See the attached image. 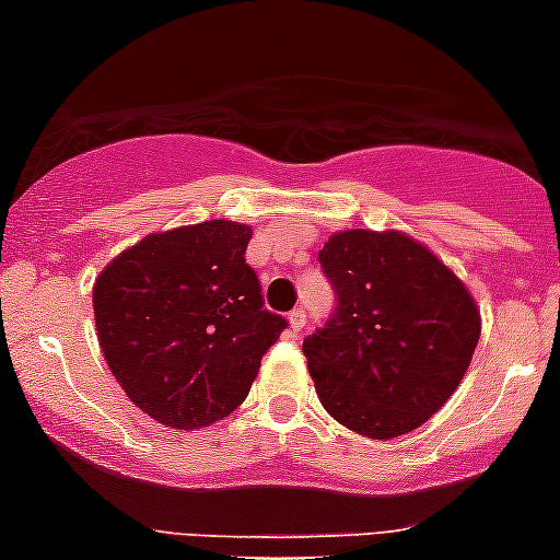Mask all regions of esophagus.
Masks as SVG:
<instances>
[{"label":"esophagus","instance_id":"34e87169","mask_svg":"<svg viewBox=\"0 0 560 560\" xmlns=\"http://www.w3.org/2000/svg\"><path fill=\"white\" fill-rule=\"evenodd\" d=\"M288 322H290V330H293V332L304 330V324H307V313H304L302 307H295L293 313L288 316Z\"/></svg>","mask_w":560,"mask_h":560}]
</instances>
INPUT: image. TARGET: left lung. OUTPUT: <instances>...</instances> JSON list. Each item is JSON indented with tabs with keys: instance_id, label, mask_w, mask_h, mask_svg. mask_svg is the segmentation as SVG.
<instances>
[{
	"instance_id": "left-lung-1",
	"label": "left lung",
	"mask_w": 560,
	"mask_h": 560,
	"mask_svg": "<svg viewBox=\"0 0 560 560\" xmlns=\"http://www.w3.org/2000/svg\"><path fill=\"white\" fill-rule=\"evenodd\" d=\"M318 261L336 310L302 350L324 410L368 439L412 432L467 373L481 336L476 299L398 230H341Z\"/></svg>"
}]
</instances>
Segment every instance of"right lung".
<instances>
[{"label": "right lung", "instance_id": "right-lung-1", "mask_svg": "<svg viewBox=\"0 0 560 560\" xmlns=\"http://www.w3.org/2000/svg\"><path fill=\"white\" fill-rule=\"evenodd\" d=\"M253 230L213 222L150 233L98 272L93 316L107 368L159 424L199 430L247 398L288 322L244 261Z\"/></svg>", "mask_w": 560, "mask_h": 560}]
</instances>
